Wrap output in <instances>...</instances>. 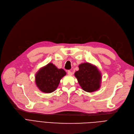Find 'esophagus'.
Wrapping results in <instances>:
<instances>
[{
    "label": "esophagus",
    "instance_id": "1",
    "mask_svg": "<svg viewBox=\"0 0 134 134\" xmlns=\"http://www.w3.org/2000/svg\"><path fill=\"white\" fill-rule=\"evenodd\" d=\"M67 73L69 75H72L73 74V73L71 71H67Z\"/></svg>",
    "mask_w": 134,
    "mask_h": 134
}]
</instances>
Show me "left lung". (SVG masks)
Here are the masks:
<instances>
[{
  "instance_id": "left-lung-1",
  "label": "left lung",
  "mask_w": 134,
  "mask_h": 134,
  "mask_svg": "<svg viewBox=\"0 0 134 134\" xmlns=\"http://www.w3.org/2000/svg\"><path fill=\"white\" fill-rule=\"evenodd\" d=\"M79 68L74 75L83 90L93 92L100 88L102 75L96 66L85 62L79 65Z\"/></svg>"
}]
</instances>
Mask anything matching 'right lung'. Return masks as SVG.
<instances>
[{"instance_id":"obj_1","label":"right lung","mask_w":134,"mask_h":134,"mask_svg":"<svg viewBox=\"0 0 134 134\" xmlns=\"http://www.w3.org/2000/svg\"><path fill=\"white\" fill-rule=\"evenodd\" d=\"M63 69H59L52 63L41 68L35 75V82L39 90L44 93H52L59 86L60 80L66 75Z\"/></svg>"}]
</instances>
